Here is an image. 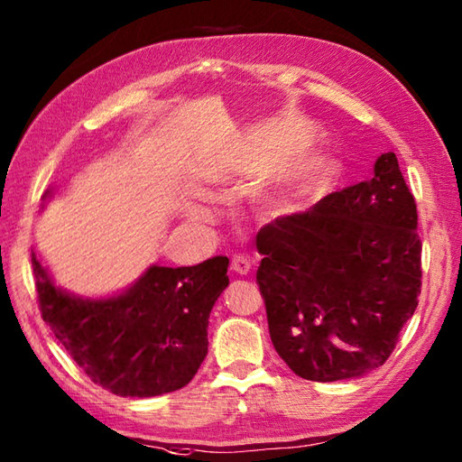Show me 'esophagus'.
I'll list each match as a JSON object with an SVG mask.
<instances>
[{
    "label": "esophagus",
    "instance_id": "esophagus-1",
    "mask_svg": "<svg viewBox=\"0 0 462 462\" xmlns=\"http://www.w3.org/2000/svg\"><path fill=\"white\" fill-rule=\"evenodd\" d=\"M230 270L240 273V276H246V273H250V270H252V263L246 256H234L232 263H230Z\"/></svg>",
    "mask_w": 462,
    "mask_h": 462
}]
</instances>
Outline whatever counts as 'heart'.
I'll use <instances>...</instances> for the list:
<instances>
[{
  "instance_id": "1",
  "label": "heart",
  "mask_w": 462,
  "mask_h": 462,
  "mask_svg": "<svg viewBox=\"0 0 462 462\" xmlns=\"http://www.w3.org/2000/svg\"><path fill=\"white\" fill-rule=\"evenodd\" d=\"M310 139L311 133L306 126H282L272 141L240 156V172L248 176L266 174L270 166L282 159L283 154H288L300 144H306ZM337 176L339 166L328 154L301 152L298 156H291V159H286L278 166L276 176H273V189L262 199L260 212L268 220L296 212L301 204L311 200L313 196L326 192L337 180ZM190 214L196 218L208 216V212L200 206H192Z\"/></svg>"
}]
</instances>
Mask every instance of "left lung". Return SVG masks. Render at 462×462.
<instances>
[{
  "label": "left lung",
  "instance_id": "1",
  "mask_svg": "<svg viewBox=\"0 0 462 462\" xmlns=\"http://www.w3.org/2000/svg\"><path fill=\"white\" fill-rule=\"evenodd\" d=\"M256 248L270 337L296 375L356 379L387 361L420 293L417 204L395 152L373 179L263 226Z\"/></svg>",
  "mask_w": 462,
  "mask_h": 462
}]
</instances>
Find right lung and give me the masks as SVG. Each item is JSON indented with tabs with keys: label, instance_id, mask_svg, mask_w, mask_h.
I'll list each match as a JSON object with an SVG mask.
<instances>
[{
	"label": "right lung",
	"instance_id": "1",
	"mask_svg": "<svg viewBox=\"0 0 462 462\" xmlns=\"http://www.w3.org/2000/svg\"><path fill=\"white\" fill-rule=\"evenodd\" d=\"M51 190L43 194V200ZM42 318L93 383L121 397L189 385L208 353V318L228 286V258L189 268L152 263L129 288L81 298L55 286L32 252Z\"/></svg>",
	"mask_w": 462,
	"mask_h": 462
}]
</instances>
